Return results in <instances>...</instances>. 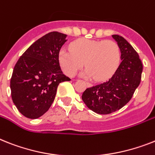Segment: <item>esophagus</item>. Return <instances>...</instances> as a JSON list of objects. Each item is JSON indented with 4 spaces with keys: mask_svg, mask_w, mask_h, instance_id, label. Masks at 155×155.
Here are the masks:
<instances>
[{
    "mask_svg": "<svg viewBox=\"0 0 155 155\" xmlns=\"http://www.w3.org/2000/svg\"><path fill=\"white\" fill-rule=\"evenodd\" d=\"M87 85H90V84H89V83H87Z\"/></svg>",
    "mask_w": 155,
    "mask_h": 155,
    "instance_id": "34e87169",
    "label": "esophagus"
}]
</instances>
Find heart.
<instances>
[{
    "label": "heart",
    "mask_w": 155,
    "mask_h": 155,
    "mask_svg": "<svg viewBox=\"0 0 155 155\" xmlns=\"http://www.w3.org/2000/svg\"><path fill=\"white\" fill-rule=\"evenodd\" d=\"M120 58L118 44L112 40L79 39L59 52V63L64 73L73 77L82 68L87 67L82 75L94 78L97 81L106 79L114 72Z\"/></svg>",
    "instance_id": "1"
}]
</instances>
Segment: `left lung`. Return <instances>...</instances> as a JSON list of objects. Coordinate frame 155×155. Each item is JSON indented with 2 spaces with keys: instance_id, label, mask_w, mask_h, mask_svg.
<instances>
[{
  "instance_id": "obj_1",
  "label": "left lung",
  "mask_w": 155,
  "mask_h": 155,
  "mask_svg": "<svg viewBox=\"0 0 155 155\" xmlns=\"http://www.w3.org/2000/svg\"><path fill=\"white\" fill-rule=\"evenodd\" d=\"M121 52V62L106 81L88 88L82 93L84 103L98 114H110L130 101L141 81L143 63L132 46L122 36L113 35Z\"/></svg>"
}]
</instances>
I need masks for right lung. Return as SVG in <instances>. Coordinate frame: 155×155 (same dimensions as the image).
<instances>
[{
	"instance_id": "1",
	"label": "right lung",
	"mask_w": 155,
	"mask_h": 155,
	"mask_svg": "<svg viewBox=\"0 0 155 155\" xmlns=\"http://www.w3.org/2000/svg\"><path fill=\"white\" fill-rule=\"evenodd\" d=\"M66 35L52 31L26 50L14 66L10 81L12 99L27 118L37 119L51 106L60 83L70 81L63 74L59 51Z\"/></svg>"
}]
</instances>
